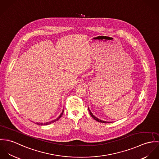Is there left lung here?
Instances as JSON below:
<instances>
[{
	"mask_svg": "<svg viewBox=\"0 0 159 159\" xmlns=\"http://www.w3.org/2000/svg\"><path fill=\"white\" fill-rule=\"evenodd\" d=\"M88 110H89V113H90V114H91L92 117H93L95 120H97V121H98V122H102V123H109V122L104 121V120H100V119H98L97 117H96L95 116H93V114L91 113V111H90V110H89V108H88Z\"/></svg>",
	"mask_w": 159,
	"mask_h": 159,
	"instance_id": "1",
	"label": "left lung"
}]
</instances>
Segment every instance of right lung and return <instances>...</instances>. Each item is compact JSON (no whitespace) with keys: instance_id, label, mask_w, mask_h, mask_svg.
I'll list each match as a JSON object with an SVG mask.
<instances>
[{"instance_id":"1","label":"right lung","mask_w":159,"mask_h":159,"mask_svg":"<svg viewBox=\"0 0 159 159\" xmlns=\"http://www.w3.org/2000/svg\"><path fill=\"white\" fill-rule=\"evenodd\" d=\"M63 112H64V111H62V113L60 114V116H59L56 119H55V120H52V121H51V122H46V123H37V122H36V124H38V125H46L50 124H51V123H52V122H56V121L58 120L61 118V117L62 116V114H63Z\"/></svg>"}]
</instances>
